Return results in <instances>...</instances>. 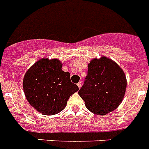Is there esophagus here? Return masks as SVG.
I'll use <instances>...</instances> for the list:
<instances>
[{"instance_id": "1", "label": "esophagus", "mask_w": 149, "mask_h": 149, "mask_svg": "<svg viewBox=\"0 0 149 149\" xmlns=\"http://www.w3.org/2000/svg\"><path fill=\"white\" fill-rule=\"evenodd\" d=\"M81 85H82V84H81V82H78L77 83V87H78V88H81Z\"/></svg>"}]
</instances>
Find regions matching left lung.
Instances as JSON below:
<instances>
[{
    "instance_id": "left-lung-1",
    "label": "left lung",
    "mask_w": 149,
    "mask_h": 149,
    "mask_svg": "<svg viewBox=\"0 0 149 149\" xmlns=\"http://www.w3.org/2000/svg\"><path fill=\"white\" fill-rule=\"evenodd\" d=\"M126 88L124 71L114 61L102 56L92 59L88 64L87 75L78 94L89 111L104 115L119 106Z\"/></svg>"
}]
</instances>
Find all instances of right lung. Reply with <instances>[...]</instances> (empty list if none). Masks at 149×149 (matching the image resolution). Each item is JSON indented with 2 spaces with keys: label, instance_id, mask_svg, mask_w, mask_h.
<instances>
[{
  "label": "right lung",
  "instance_id": "right-lung-1",
  "mask_svg": "<svg viewBox=\"0 0 149 149\" xmlns=\"http://www.w3.org/2000/svg\"><path fill=\"white\" fill-rule=\"evenodd\" d=\"M56 59L44 58L28 70L23 78V90L29 104L38 112L53 115L65 108L72 94L79 90L70 79V73L62 70Z\"/></svg>",
  "mask_w": 149,
  "mask_h": 149
}]
</instances>
